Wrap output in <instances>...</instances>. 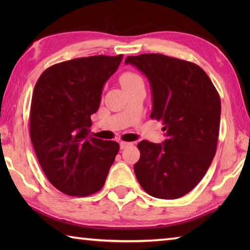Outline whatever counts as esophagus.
<instances>
[{"label": "esophagus", "mask_w": 250, "mask_h": 250, "mask_svg": "<svg viewBox=\"0 0 250 250\" xmlns=\"http://www.w3.org/2000/svg\"><path fill=\"white\" fill-rule=\"evenodd\" d=\"M131 145V143L128 142H120V149H125V148H128Z\"/></svg>", "instance_id": "1"}]
</instances>
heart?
<instances>
[{
	"mask_svg": "<svg viewBox=\"0 0 250 250\" xmlns=\"http://www.w3.org/2000/svg\"><path fill=\"white\" fill-rule=\"evenodd\" d=\"M120 83L124 88L130 87L132 84H135L137 83H143L142 78L137 75V74L133 73V72H125L121 75L120 77Z\"/></svg>",
	"mask_w": 250,
	"mask_h": 250,
	"instance_id": "heart-1",
	"label": "heart"
}]
</instances>
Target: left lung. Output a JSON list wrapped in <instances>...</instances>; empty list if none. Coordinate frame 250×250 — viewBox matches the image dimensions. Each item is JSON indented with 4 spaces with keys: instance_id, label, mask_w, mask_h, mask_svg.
<instances>
[{
    "instance_id": "8db88e82",
    "label": "left lung",
    "mask_w": 250,
    "mask_h": 250,
    "mask_svg": "<svg viewBox=\"0 0 250 250\" xmlns=\"http://www.w3.org/2000/svg\"><path fill=\"white\" fill-rule=\"evenodd\" d=\"M148 78L150 117L163 124L162 144L139 143L134 172L142 188L158 199L174 200L190 192L215 157L221 102L207 74L192 62L160 54L125 58Z\"/></svg>"
}]
</instances>
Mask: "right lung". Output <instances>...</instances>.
<instances>
[{
	"instance_id": "right-lung-1",
	"label": "right lung",
	"mask_w": 250,
	"mask_h": 250,
	"mask_svg": "<svg viewBox=\"0 0 250 250\" xmlns=\"http://www.w3.org/2000/svg\"><path fill=\"white\" fill-rule=\"evenodd\" d=\"M122 55L77 58L42 73L31 101L30 136L41 167L61 192L87 196L98 192L119 144L90 135L105 83Z\"/></svg>"
}]
</instances>
